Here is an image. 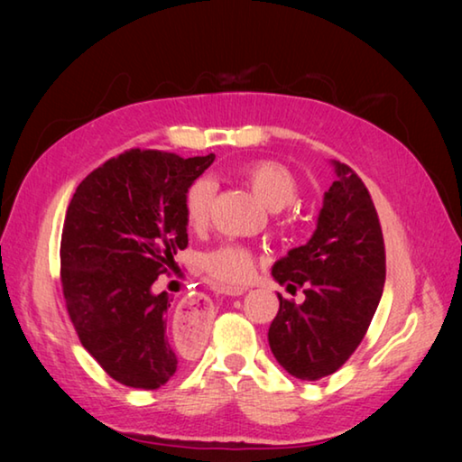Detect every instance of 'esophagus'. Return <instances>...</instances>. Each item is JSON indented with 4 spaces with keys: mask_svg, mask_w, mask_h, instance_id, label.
Here are the masks:
<instances>
[{
    "mask_svg": "<svg viewBox=\"0 0 462 462\" xmlns=\"http://www.w3.org/2000/svg\"><path fill=\"white\" fill-rule=\"evenodd\" d=\"M228 295H242L246 293V287H234V289H226ZM212 318V303L206 295H191L185 297L179 303L175 310V322L179 324V328L189 336V334H198L203 326L209 322Z\"/></svg>",
    "mask_w": 462,
    "mask_h": 462,
    "instance_id": "esophagus-1",
    "label": "esophagus"
}]
</instances>
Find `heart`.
Masks as SVG:
<instances>
[{"label": "heart", "instance_id": "b5f03b06", "mask_svg": "<svg viewBox=\"0 0 462 462\" xmlns=\"http://www.w3.org/2000/svg\"><path fill=\"white\" fill-rule=\"evenodd\" d=\"M238 177L245 181L253 193L259 198L264 208L271 212H279L297 199V187L291 171L277 161H253L238 167ZM216 195V183L208 177H199L189 185L185 193V220L191 228H199L208 222L209 208ZM291 220H277L279 230H287ZM203 271L212 279V283L222 289H232L246 283L259 267V256L253 250L238 245H224L209 250L201 259Z\"/></svg>", "mask_w": 462, "mask_h": 462}]
</instances>
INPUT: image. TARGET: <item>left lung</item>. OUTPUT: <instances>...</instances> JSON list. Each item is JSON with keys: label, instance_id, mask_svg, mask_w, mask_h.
Wrapping results in <instances>:
<instances>
[{"label": "left lung", "instance_id": "obj_1", "mask_svg": "<svg viewBox=\"0 0 462 462\" xmlns=\"http://www.w3.org/2000/svg\"><path fill=\"white\" fill-rule=\"evenodd\" d=\"M334 171L314 236L273 264L277 283L306 293L300 306L277 295L269 328L277 363L301 381L328 377L348 361L385 285V245L369 189L344 162L334 161Z\"/></svg>", "mask_w": 462, "mask_h": 462}]
</instances>
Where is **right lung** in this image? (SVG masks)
<instances>
[{
	"label": "right lung",
	"mask_w": 462,
	"mask_h": 462,
	"mask_svg": "<svg viewBox=\"0 0 462 462\" xmlns=\"http://www.w3.org/2000/svg\"><path fill=\"white\" fill-rule=\"evenodd\" d=\"M216 154L132 151L77 187L60 238V283L85 350L122 385L159 389L179 350L167 332L171 297L152 283L187 248L185 193Z\"/></svg>",
	"instance_id": "add662e5"
}]
</instances>
